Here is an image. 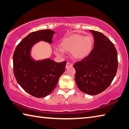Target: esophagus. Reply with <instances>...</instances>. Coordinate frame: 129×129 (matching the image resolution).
I'll return each instance as SVG.
<instances>
[{
	"mask_svg": "<svg viewBox=\"0 0 129 129\" xmlns=\"http://www.w3.org/2000/svg\"><path fill=\"white\" fill-rule=\"evenodd\" d=\"M72 66H73V64H71L70 63L67 62L66 65V68L67 69V68H69V67H71Z\"/></svg>",
	"mask_w": 129,
	"mask_h": 129,
	"instance_id": "1",
	"label": "esophagus"
}]
</instances>
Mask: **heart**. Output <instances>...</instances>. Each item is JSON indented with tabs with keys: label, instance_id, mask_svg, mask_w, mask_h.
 Returning <instances> with one entry per match:
<instances>
[{
	"label": "heart",
	"instance_id": "b5f03b06",
	"mask_svg": "<svg viewBox=\"0 0 129 129\" xmlns=\"http://www.w3.org/2000/svg\"><path fill=\"white\" fill-rule=\"evenodd\" d=\"M94 40L92 37L74 34L63 38L60 41V49H55V53L59 55L63 52H71L73 58L82 60L89 56L92 52Z\"/></svg>",
	"mask_w": 129,
	"mask_h": 129
}]
</instances>
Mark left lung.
Listing matches in <instances>:
<instances>
[{
    "instance_id": "left-lung-1",
    "label": "left lung",
    "mask_w": 129,
    "mask_h": 129,
    "mask_svg": "<svg viewBox=\"0 0 129 129\" xmlns=\"http://www.w3.org/2000/svg\"><path fill=\"white\" fill-rule=\"evenodd\" d=\"M90 31L94 36V48L88 57L74 64L75 80L82 92L96 95L106 90L116 76L118 53L106 36L98 31Z\"/></svg>"
}]
</instances>
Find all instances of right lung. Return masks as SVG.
<instances>
[{
    "label": "right lung",
    "instance_id": "add662e5",
    "mask_svg": "<svg viewBox=\"0 0 129 129\" xmlns=\"http://www.w3.org/2000/svg\"><path fill=\"white\" fill-rule=\"evenodd\" d=\"M55 32L49 29L33 31L17 45L13 55V71L17 82L36 98L47 96L52 92L65 70L66 61L57 63L49 59L34 61L30 56L31 47L40 40L52 43Z\"/></svg>",
    "mask_w": 129,
    "mask_h": 129
}]
</instances>
